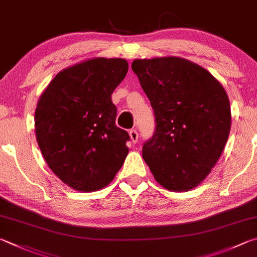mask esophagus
Returning <instances> with one entry per match:
<instances>
[{
    "label": "esophagus",
    "mask_w": 257,
    "mask_h": 257,
    "mask_svg": "<svg viewBox=\"0 0 257 257\" xmlns=\"http://www.w3.org/2000/svg\"><path fill=\"white\" fill-rule=\"evenodd\" d=\"M128 134H130V138H131L132 142H133V143H137L138 140H139V133H138L137 130H134V128L130 130Z\"/></svg>",
    "instance_id": "obj_1"
}]
</instances>
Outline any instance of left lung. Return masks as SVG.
Instances as JSON below:
<instances>
[{"label": "left lung", "instance_id": "obj_1", "mask_svg": "<svg viewBox=\"0 0 257 257\" xmlns=\"http://www.w3.org/2000/svg\"><path fill=\"white\" fill-rule=\"evenodd\" d=\"M132 70L156 117L143 159L161 186L190 191L210 174L227 143L231 112L226 90L209 71L181 57L136 60Z\"/></svg>", "mask_w": 257, "mask_h": 257}]
</instances>
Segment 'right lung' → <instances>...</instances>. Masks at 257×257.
<instances>
[{
    "label": "right lung",
    "mask_w": 257,
    "mask_h": 257,
    "mask_svg": "<svg viewBox=\"0 0 257 257\" xmlns=\"http://www.w3.org/2000/svg\"><path fill=\"white\" fill-rule=\"evenodd\" d=\"M127 70L124 58H91L61 71L39 98V149L52 172L75 191L107 186L128 154L130 136L116 126L111 101Z\"/></svg>",
    "instance_id": "1"
}]
</instances>
